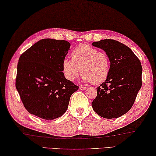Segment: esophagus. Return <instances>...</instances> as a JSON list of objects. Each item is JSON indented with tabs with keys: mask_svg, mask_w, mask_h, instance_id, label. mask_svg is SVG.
<instances>
[{
	"mask_svg": "<svg viewBox=\"0 0 156 156\" xmlns=\"http://www.w3.org/2000/svg\"><path fill=\"white\" fill-rule=\"evenodd\" d=\"M86 87H83V86H80V87H79V89H80V90H86Z\"/></svg>",
	"mask_w": 156,
	"mask_h": 156,
	"instance_id": "obj_1",
	"label": "esophagus"
}]
</instances>
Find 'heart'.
<instances>
[{
	"instance_id": "heart-1",
	"label": "heart",
	"mask_w": 156,
	"mask_h": 156,
	"mask_svg": "<svg viewBox=\"0 0 156 156\" xmlns=\"http://www.w3.org/2000/svg\"><path fill=\"white\" fill-rule=\"evenodd\" d=\"M72 59L64 58L62 62V71L64 77L73 81L83 74V80L101 84L110 73V59L107 53L85 44L78 45L71 53Z\"/></svg>"
}]
</instances>
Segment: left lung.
<instances>
[{"mask_svg": "<svg viewBox=\"0 0 156 156\" xmlns=\"http://www.w3.org/2000/svg\"><path fill=\"white\" fill-rule=\"evenodd\" d=\"M92 45L107 53L111 63L108 78L97 88L93 110L104 118H119L132 108L142 85L141 62L131 49L117 41L105 39Z\"/></svg>", "mask_w": 156, "mask_h": 156, "instance_id": "left-lung-1", "label": "left lung"}]
</instances>
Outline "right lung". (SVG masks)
<instances>
[{
	"instance_id": "1",
	"label": "right lung",
	"mask_w": 156,
	"mask_h": 156,
	"mask_svg": "<svg viewBox=\"0 0 156 156\" xmlns=\"http://www.w3.org/2000/svg\"><path fill=\"white\" fill-rule=\"evenodd\" d=\"M70 46L66 41L42 39L20 56L15 85L31 114L51 120L68 108L71 94L78 90L62 71Z\"/></svg>"
}]
</instances>
